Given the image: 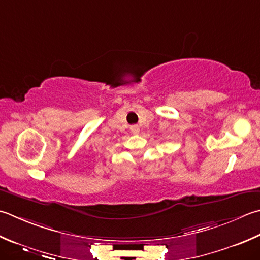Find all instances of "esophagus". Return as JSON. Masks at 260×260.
Returning <instances> with one entry per match:
<instances>
[{
    "label": "esophagus",
    "instance_id": "obj_1",
    "mask_svg": "<svg viewBox=\"0 0 260 260\" xmlns=\"http://www.w3.org/2000/svg\"><path fill=\"white\" fill-rule=\"evenodd\" d=\"M131 132L133 134H139L140 133V127L137 126V125H133V126H131Z\"/></svg>",
    "mask_w": 260,
    "mask_h": 260
}]
</instances>
